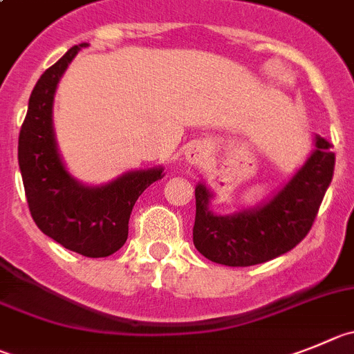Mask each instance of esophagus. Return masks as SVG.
<instances>
[{"label":"esophagus","instance_id":"1","mask_svg":"<svg viewBox=\"0 0 354 354\" xmlns=\"http://www.w3.org/2000/svg\"><path fill=\"white\" fill-rule=\"evenodd\" d=\"M185 157H187L188 164H192V166H203L204 162L207 160V150L201 143H194L187 148Z\"/></svg>","mask_w":354,"mask_h":354}]
</instances>
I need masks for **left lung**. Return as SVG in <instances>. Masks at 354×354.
Here are the masks:
<instances>
[{"mask_svg": "<svg viewBox=\"0 0 354 354\" xmlns=\"http://www.w3.org/2000/svg\"><path fill=\"white\" fill-rule=\"evenodd\" d=\"M302 167L267 203L234 214H214L206 185L196 187L194 244L207 260L229 267L269 262L295 248L318 214L319 204L333 176L335 153L322 136Z\"/></svg>", "mask_w": 354, "mask_h": 354, "instance_id": "1", "label": "left lung"}]
</instances>
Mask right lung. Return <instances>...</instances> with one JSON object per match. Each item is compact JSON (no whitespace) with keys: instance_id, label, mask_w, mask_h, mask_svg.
<instances>
[{"instance_id":"obj_1","label":"right lung","mask_w":354,"mask_h":354,"mask_svg":"<svg viewBox=\"0 0 354 354\" xmlns=\"http://www.w3.org/2000/svg\"><path fill=\"white\" fill-rule=\"evenodd\" d=\"M82 47L85 43L69 48L36 82L19 134V167L38 229L66 250L102 259L124 246L132 207L164 169L129 171L99 187L82 185L68 173L57 150L52 108L62 73Z\"/></svg>"}]
</instances>
